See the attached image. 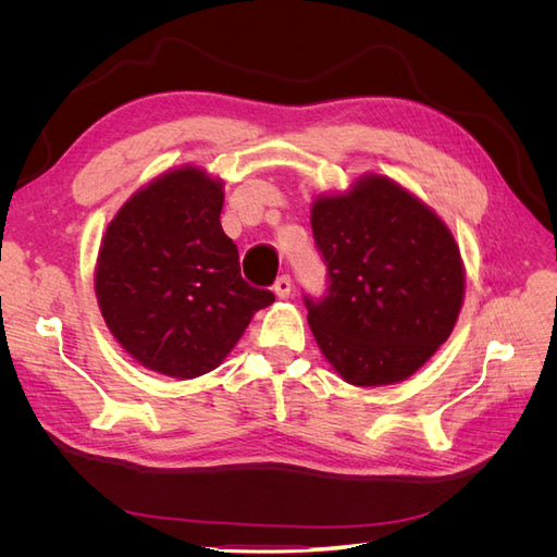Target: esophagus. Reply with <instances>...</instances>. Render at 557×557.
<instances>
[{
    "instance_id": "esophagus-1",
    "label": "esophagus",
    "mask_w": 557,
    "mask_h": 557,
    "mask_svg": "<svg viewBox=\"0 0 557 557\" xmlns=\"http://www.w3.org/2000/svg\"><path fill=\"white\" fill-rule=\"evenodd\" d=\"M274 293H276L278 299H288L290 293H293V281H290V276H285V274L278 276L276 283H274Z\"/></svg>"
}]
</instances>
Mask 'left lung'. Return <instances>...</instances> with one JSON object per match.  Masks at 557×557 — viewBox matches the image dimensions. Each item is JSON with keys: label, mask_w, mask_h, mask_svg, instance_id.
<instances>
[{"label": "left lung", "mask_w": 557, "mask_h": 557, "mask_svg": "<svg viewBox=\"0 0 557 557\" xmlns=\"http://www.w3.org/2000/svg\"><path fill=\"white\" fill-rule=\"evenodd\" d=\"M327 264L323 301L307 299L309 327L332 369L358 387L413 376L458 323L465 264L453 232L397 181L362 174L311 205Z\"/></svg>", "instance_id": "left-lung-1"}]
</instances>
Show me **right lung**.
<instances>
[{"label":"right lung","instance_id":"right-lung-1","mask_svg":"<svg viewBox=\"0 0 557 557\" xmlns=\"http://www.w3.org/2000/svg\"><path fill=\"white\" fill-rule=\"evenodd\" d=\"M223 190V178L201 166H176L134 193L99 244V311L150 372L209 374L274 301L242 278L239 250L221 225Z\"/></svg>","mask_w":557,"mask_h":557}]
</instances>
